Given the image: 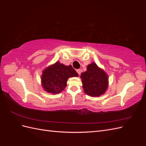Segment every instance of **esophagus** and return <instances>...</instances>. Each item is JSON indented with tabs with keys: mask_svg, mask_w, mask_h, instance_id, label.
<instances>
[{
	"mask_svg": "<svg viewBox=\"0 0 146 146\" xmlns=\"http://www.w3.org/2000/svg\"><path fill=\"white\" fill-rule=\"evenodd\" d=\"M77 72L79 76H80V75L81 74V70L80 69H77Z\"/></svg>",
	"mask_w": 146,
	"mask_h": 146,
	"instance_id": "34e87169",
	"label": "esophagus"
}]
</instances>
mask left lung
<instances>
[{
  "label": "left lung",
  "instance_id": "1",
  "mask_svg": "<svg viewBox=\"0 0 146 146\" xmlns=\"http://www.w3.org/2000/svg\"><path fill=\"white\" fill-rule=\"evenodd\" d=\"M80 78L84 92L91 97H99L108 89L107 74L94 62L87 66L86 71L81 74Z\"/></svg>",
  "mask_w": 146,
  "mask_h": 146
}]
</instances>
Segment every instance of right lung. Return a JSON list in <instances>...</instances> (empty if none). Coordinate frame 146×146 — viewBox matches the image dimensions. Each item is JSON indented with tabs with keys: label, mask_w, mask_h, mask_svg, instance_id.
<instances>
[{
	"label": "right lung",
	"mask_w": 146,
	"mask_h": 146,
	"mask_svg": "<svg viewBox=\"0 0 146 146\" xmlns=\"http://www.w3.org/2000/svg\"><path fill=\"white\" fill-rule=\"evenodd\" d=\"M78 76V74L71 65L66 66L56 61L42 70L41 85L48 93L57 94L64 90L69 77Z\"/></svg>",
	"instance_id": "add662e5"
}]
</instances>
